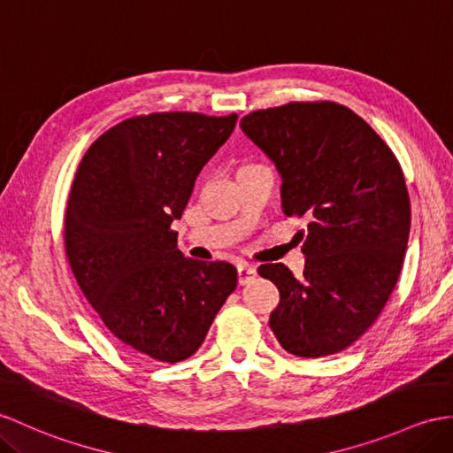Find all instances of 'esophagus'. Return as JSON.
I'll return each mask as SVG.
<instances>
[{
	"label": "esophagus",
	"instance_id": "obj_1",
	"mask_svg": "<svg viewBox=\"0 0 453 453\" xmlns=\"http://www.w3.org/2000/svg\"><path fill=\"white\" fill-rule=\"evenodd\" d=\"M257 278V268L250 266V265H239L237 266V280H239V286H245L250 280Z\"/></svg>",
	"mask_w": 453,
	"mask_h": 453
}]
</instances>
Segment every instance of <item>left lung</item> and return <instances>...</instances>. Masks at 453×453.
Instances as JSON below:
<instances>
[{"label":"left lung","instance_id":"1","mask_svg":"<svg viewBox=\"0 0 453 453\" xmlns=\"http://www.w3.org/2000/svg\"><path fill=\"white\" fill-rule=\"evenodd\" d=\"M241 131L281 177L288 216L309 219L303 276L283 265L270 328L297 357L343 351L371 328L402 272L411 204L394 152L369 123L334 102H291L241 119Z\"/></svg>","mask_w":453,"mask_h":453}]
</instances>
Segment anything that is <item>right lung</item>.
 I'll return each mask as SVG.
<instances>
[{
	"mask_svg": "<svg viewBox=\"0 0 453 453\" xmlns=\"http://www.w3.org/2000/svg\"><path fill=\"white\" fill-rule=\"evenodd\" d=\"M235 123V113L139 115L79 164L65 212L71 270L106 328L149 359L191 357L237 288L234 266L187 258L172 229Z\"/></svg>",
	"mask_w": 453,
	"mask_h": 453,
	"instance_id": "add662e5",
	"label": "right lung"
}]
</instances>
